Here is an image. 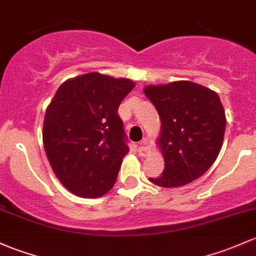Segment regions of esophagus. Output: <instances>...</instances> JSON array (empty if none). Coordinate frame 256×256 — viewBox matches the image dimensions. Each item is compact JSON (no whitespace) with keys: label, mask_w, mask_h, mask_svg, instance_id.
Instances as JSON below:
<instances>
[{"label":"esophagus","mask_w":256,"mask_h":256,"mask_svg":"<svg viewBox=\"0 0 256 256\" xmlns=\"http://www.w3.org/2000/svg\"><path fill=\"white\" fill-rule=\"evenodd\" d=\"M137 150H138V153L142 156V157H146V156L150 154V150L148 148V146H147V140L146 138L142 140L141 144H140V146H138V148H137Z\"/></svg>","instance_id":"1"}]
</instances>
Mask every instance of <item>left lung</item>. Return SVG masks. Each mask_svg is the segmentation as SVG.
<instances>
[{
	"mask_svg": "<svg viewBox=\"0 0 256 256\" xmlns=\"http://www.w3.org/2000/svg\"><path fill=\"white\" fill-rule=\"evenodd\" d=\"M144 92L162 122L158 144L164 170L150 182L176 188L200 178L222 148L226 114L218 94L189 80L147 86Z\"/></svg>",
	"mask_w": 256,
	"mask_h": 256,
	"instance_id": "obj_1",
	"label": "left lung"
}]
</instances>
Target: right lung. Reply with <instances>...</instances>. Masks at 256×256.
<instances>
[{"mask_svg": "<svg viewBox=\"0 0 256 256\" xmlns=\"http://www.w3.org/2000/svg\"><path fill=\"white\" fill-rule=\"evenodd\" d=\"M135 87L98 72L67 80L45 112L42 142L56 176L74 195L99 198L114 186L128 137L118 114Z\"/></svg>", "mask_w": 256, "mask_h": 256, "instance_id": "obj_1", "label": "right lung"}]
</instances>
